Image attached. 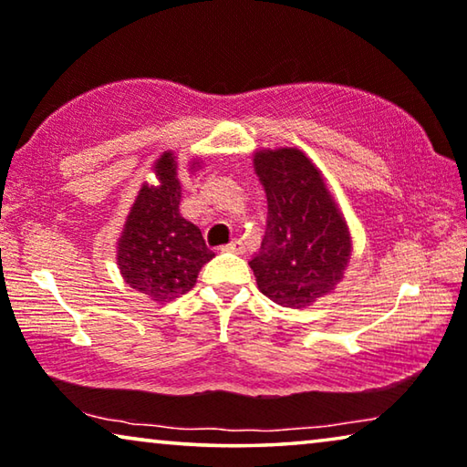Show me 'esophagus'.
Masks as SVG:
<instances>
[{
	"label": "esophagus",
	"instance_id": "34e87169",
	"mask_svg": "<svg viewBox=\"0 0 467 467\" xmlns=\"http://www.w3.org/2000/svg\"><path fill=\"white\" fill-rule=\"evenodd\" d=\"M243 249H245V245H243L241 239H234L228 243V245H222V252H234V254H243Z\"/></svg>",
	"mask_w": 467,
	"mask_h": 467
}]
</instances>
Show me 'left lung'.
I'll use <instances>...</instances> for the list:
<instances>
[{
  "label": "left lung",
  "mask_w": 467,
  "mask_h": 467,
  "mask_svg": "<svg viewBox=\"0 0 467 467\" xmlns=\"http://www.w3.org/2000/svg\"><path fill=\"white\" fill-rule=\"evenodd\" d=\"M268 215L260 254L249 266L260 292L281 306L302 308L327 296L347 268L351 236L319 171L296 148L254 156Z\"/></svg>",
  "instance_id": "obj_1"
}]
</instances>
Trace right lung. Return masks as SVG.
Masks as SVG:
<instances>
[{"label": "right lung", "mask_w": 467, "mask_h": 467, "mask_svg": "<svg viewBox=\"0 0 467 467\" xmlns=\"http://www.w3.org/2000/svg\"><path fill=\"white\" fill-rule=\"evenodd\" d=\"M159 186H143L118 241V266L133 290L156 302L190 292L201 266L213 258L192 222L182 218L175 156L156 162Z\"/></svg>", "instance_id": "1"}]
</instances>
